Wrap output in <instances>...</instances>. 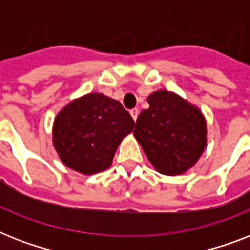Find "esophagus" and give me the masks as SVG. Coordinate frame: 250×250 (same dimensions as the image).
I'll list each match as a JSON object with an SVG mask.
<instances>
[{"mask_svg": "<svg viewBox=\"0 0 250 250\" xmlns=\"http://www.w3.org/2000/svg\"><path fill=\"white\" fill-rule=\"evenodd\" d=\"M129 113H131V117L133 118V121H136L137 117H139V109H136V107H135V109L131 110Z\"/></svg>", "mask_w": 250, "mask_h": 250, "instance_id": "1", "label": "esophagus"}]
</instances>
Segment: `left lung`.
Instances as JSON below:
<instances>
[{"label":"left lung","instance_id":"1","mask_svg":"<svg viewBox=\"0 0 250 250\" xmlns=\"http://www.w3.org/2000/svg\"><path fill=\"white\" fill-rule=\"evenodd\" d=\"M148 102L133 135L158 172L172 176L186 172L205 149V118L196 106L168 90H157Z\"/></svg>","mask_w":250,"mask_h":250}]
</instances>
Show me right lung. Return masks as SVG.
<instances>
[{
	"label": "right lung",
	"mask_w": 250,
	"mask_h": 250,
	"mask_svg": "<svg viewBox=\"0 0 250 250\" xmlns=\"http://www.w3.org/2000/svg\"><path fill=\"white\" fill-rule=\"evenodd\" d=\"M133 125L121 102L89 93L70 102L57 115L53 144L66 166L84 175L97 174L110 167L118 145Z\"/></svg>",
	"instance_id": "add662e5"
}]
</instances>
